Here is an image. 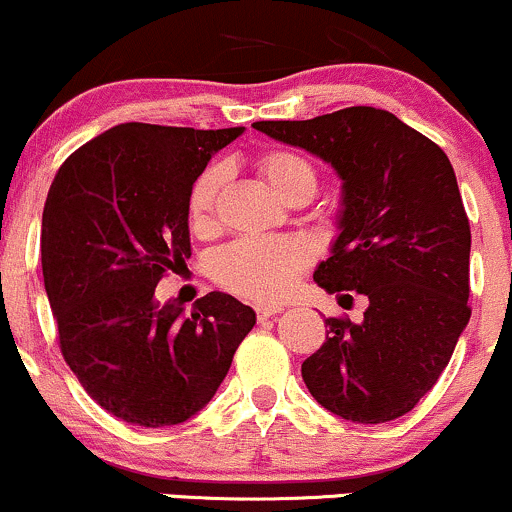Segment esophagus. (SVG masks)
I'll list each match as a JSON object with an SVG mask.
<instances>
[{"mask_svg":"<svg viewBox=\"0 0 512 512\" xmlns=\"http://www.w3.org/2000/svg\"><path fill=\"white\" fill-rule=\"evenodd\" d=\"M255 313H257V320H269V317H274L276 313H281L279 305H255Z\"/></svg>","mask_w":512,"mask_h":512,"instance_id":"34e87169","label":"esophagus"}]
</instances>
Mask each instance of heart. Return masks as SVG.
I'll return each mask as SVG.
<instances>
[{
  "instance_id": "heart-1",
  "label": "heart",
  "mask_w": 512,
  "mask_h": 512,
  "mask_svg": "<svg viewBox=\"0 0 512 512\" xmlns=\"http://www.w3.org/2000/svg\"><path fill=\"white\" fill-rule=\"evenodd\" d=\"M257 170L284 202L313 197L317 175L303 156L274 149L257 158ZM226 170L209 166L192 182L187 195V221L195 233H209L216 221V202ZM310 262V248L296 238H243L219 250L211 274L223 289L252 301H274L291 289L293 279Z\"/></svg>"
}]
</instances>
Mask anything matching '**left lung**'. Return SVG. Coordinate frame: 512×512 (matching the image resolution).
<instances>
[{
  "instance_id": "1",
  "label": "left lung",
  "mask_w": 512,
  "mask_h": 512,
  "mask_svg": "<svg viewBox=\"0 0 512 512\" xmlns=\"http://www.w3.org/2000/svg\"><path fill=\"white\" fill-rule=\"evenodd\" d=\"M252 127L337 170L339 236L313 276L327 293L368 298L361 322L325 320V344L301 366L310 395L356 424L404 416L436 385L472 315V233L448 156L368 105Z\"/></svg>"
}]
</instances>
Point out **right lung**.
I'll use <instances>...</instances> for the list:
<instances>
[{"mask_svg":"<svg viewBox=\"0 0 512 512\" xmlns=\"http://www.w3.org/2000/svg\"><path fill=\"white\" fill-rule=\"evenodd\" d=\"M245 127L125 122L76 149L43 209V279L64 361L105 411L175 426L209 404L255 310L211 291L190 315L156 284L190 260L187 195Z\"/></svg>","mask_w":512,"mask_h":512,"instance_id":"1","label":"right lung"}]
</instances>
